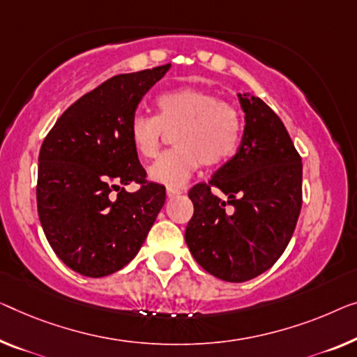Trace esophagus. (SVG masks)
<instances>
[{
    "mask_svg": "<svg viewBox=\"0 0 357 357\" xmlns=\"http://www.w3.org/2000/svg\"><path fill=\"white\" fill-rule=\"evenodd\" d=\"M179 194H181L179 189H176V188H167V195L169 197V199H172V197H176Z\"/></svg>",
    "mask_w": 357,
    "mask_h": 357,
    "instance_id": "esophagus-1",
    "label": "esophagus"
}]
</instances>
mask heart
Masks as SVG:
<instances>
[{"label": "heart", "mask_w": 357, "mask_h": 357, "mask_svg": "<svg viewBox=\"0 0 357 357\" xmlns=\"http://www.w3.org/2000/svg\"><path fill=\"white\" fill-rule=\"evenodd\" d=\"M157 116L137 114L130 123V139L142 158H153L165 136L176 146L149 168V178L178 188L200 167H220L241 142L238 112L225 100L194 88H181L157 98Z\"/></svg>", "instance_id": "b5f03b06"}]
</instances>
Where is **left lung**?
I'll use <instances>...</instances> for the list:
<instances>
[{"mask_svg": "<svg viewBox=\"0 0 357 357\" xmlns=\"http://www.w3.org/2000/svg\"><path fill=\"white\" fill-rule=\"evenodd\" d=\"M237 98L245 115L241 146L208 184L189 190L194 215L185 227L195 261L226 282H247L278 261L301 210V157L284 123L259 98Z\"/></svg>", "mask_w": 357, "mask_h": 357, "instance_id": "1", "label": "left lung"}]
</instances>
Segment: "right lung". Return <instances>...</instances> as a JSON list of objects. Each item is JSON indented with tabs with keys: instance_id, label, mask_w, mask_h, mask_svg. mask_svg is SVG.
I'll use <instances>...</instances> for the list:
<instances>
[{
	"instance_id": "add662e5",
	"label": "right lung",
	"mask_w": 357,
	"mask_h": 357,
	"mask_svg": "<svg viewBox=\"0 0 357 357\" xmlns=\"http://www.w3.org/2000/svg\"><path fill=\"white\" fill-rule=\"evenodd\" d=\"M169 67L112 77L63 112L43 141L40 222L54 253L78 274L104 278L125 268L165 204L163 185L146 181L130 123L141 99ZM130 182L142 188L128 193Z\"/></svg>"
}]
</instances>
